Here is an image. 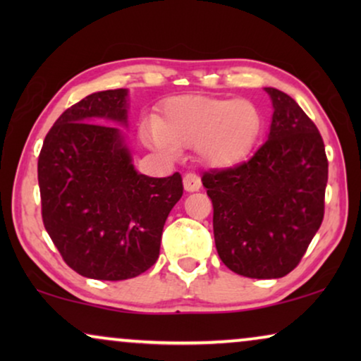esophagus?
Wrapping results in <instances>:
<instances>
[{"label": "esophagus", "mask_w": 361, "mask_h": 361, "mask_svg": "<svg viewBox=\"0 0 361 361\" xmlns=\"http://www.w3.org/2000/svg\"><path fill=\"white\" fill-rule=\"evenodd\" d=\"M202 182H200V177L194 174V172H189V174L184 176V189L187 192H197L200 189Z\"/></svg>", "instance_id": "obj_1"}]
</instances>
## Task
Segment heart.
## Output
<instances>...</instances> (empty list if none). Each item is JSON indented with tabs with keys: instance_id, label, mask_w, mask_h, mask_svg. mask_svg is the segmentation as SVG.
<instances>
[{
	"instance_id": "b5f03b06",
	"label": "heart",
	"mask_w": 361,
	"mask_h": 361,
	"mask_svg": "<svg viewBox=\"0 0 361 361\" xmlns=\"http://www.w3.org/2000/svg\"><path fill=\"white\" fill-rule=\"evenodd\" d=\"M259 130V111L248 100L187 95L164 102L159 120L146 126L145 137L169 152L197 146L207 164L228 167L250 154Z\"/></svg>"
}]
</instances>
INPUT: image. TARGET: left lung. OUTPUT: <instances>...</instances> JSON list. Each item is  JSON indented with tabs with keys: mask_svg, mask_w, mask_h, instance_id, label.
I'll return each instance as SVG.
<instances>
[{
	"mask_svg": "<svg viewBox=\"0 0 361 361\" xmlns=\"http://www.w3.org/2000/svg\"><path fill=\"white\" fill-rule=\"evenodd\" d=\"M273 102L268 141L250 161L202 176L220 259L255 279L289 274L324 220L329 161L317 126L288 93Z\"/></svg>",
	"mask_w": 361,
	"mask_h": 361,
	"instance_id": "obj_1",
	"label": "left lung"
}]
</instances>
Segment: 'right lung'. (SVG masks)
<instances>
[{
	"instance_id": "obj_1",
	"label": "right lung",
	"mask_w": 361,
	"mask_h": 361,
	"mask_svg": "<svg viewBox=\"0 0 361 361\" xmlns=\"http://www.w3.org/2000/svg\"><path fill=\"white\" fill-rule=\"evenodd\" d=\"M128 90L92 93L67 108L37 161L42 221L62 259L85 278H136L159 258L166 219L182 197L179 172H136L118 128L128 123Z\"/></svg>"
}]
</instances>
